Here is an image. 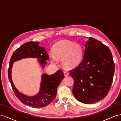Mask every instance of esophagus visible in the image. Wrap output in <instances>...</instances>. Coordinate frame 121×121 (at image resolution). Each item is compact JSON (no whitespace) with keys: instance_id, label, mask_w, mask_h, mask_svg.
Instances as JSON below:
<instances>
[{"instance_id":"1","label":"esophagus","mask_w":121,"mask_h":121,"mask_svg":"<svg viewBox=\"0 0 121 121\" xmlns=\"http://www.w3.org/2000/svg\"><path fill=\"white\" fill-rule=\"evenodd\" d=\"M63 73H64V76H65V77H67V76H69V73H68L67 72H64Z\"/></svg>"}]
</instances>
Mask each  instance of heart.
Masks as SVG:
<instances>
[{
  "instance_id": "b5f03b06",
  "label": "heart",
  "mask_w": 121,
  "mask_h": 121,
  "mask_svg": "<svg viewBox=\"0 0 121 121\" xmlns=\"http://www.w3.org/2000/svg\"><path fill=\"white\" fill-rule=\"evenodd\" d=\"M51 60L53 63L58 62L57 59L62 60V63L67 69H73L78 66L82 59L83 51L79 44L69 40H62L54 45Z\"/></svg>"
}]
</instances>
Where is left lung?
<instances>
[{
    "mask_svg": "<svg viewBox=\"0 0 121 121\" xmlns=\"http://www.w3.org/2000/svg\"><path fill=\"white\" fill-rule=\"evenodd\" d=\"M69 72L74 80L73 93L77 100L85 104L100 101L107 95L113 81L114 63L110 49L89 38L82 61Z\"/></svg>",
    "mask_w": 121,
    "mask_h": 121,
    "instance_id": "left-lung-1",
    "label": "left lung"
}]
</instances>
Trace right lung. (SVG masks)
<instances>
[{
  "instance_id": "1",
  "label": "right lung",
  "mask_w": 121,
  "mask_h": 121,
  "mask_svg": "<svg viewBox=\"0 0 121 121\" xmlns=\"http://www.w3.org/2000/svg\"><path fill=\"white\" fill-rule=\"evenodd\" d=\"M38 58L42 67L49 60L48 55L43 47L38 45V42L30 41L24 43L15 50L12 54L8 69V77L16 97L24 104L28 106L41 108L49 105L56 96L57 87L61 80L64 78L63 71L59 70L52 75L43 74L41 88L39 92L34 97H28L21 94L15 87L11 78V70L15 61L24 58Z\"/></svg>"
}]
</instances>
